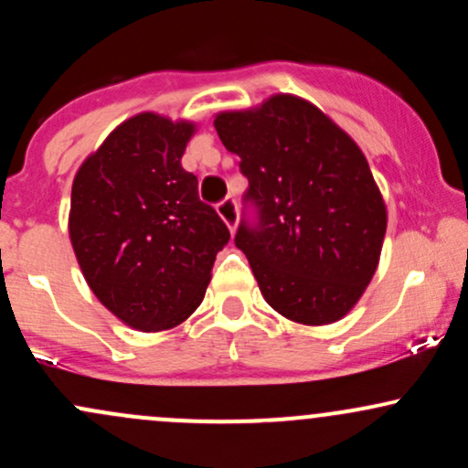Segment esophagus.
Listing matches in <instances>:
<instances>
[{"label": "esophagus", "instance_id": "obj_1", "mask_svg": "<svg viewBox=\"0 0 468 468\" xmlns=\"http://www.w3.org/2000/svg\"><path fill=\"white\" fill-rule=\"evenodd\" d=\"M218 216L224 219L230 233H233L235 227H238V204H235L233 197H227L218 204Z\"/></svg>", "mask_w": 468, "mask_h": 468}]
</instances>
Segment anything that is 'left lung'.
Wrapping results in <instances>:
<instances>
[{
    "mask_svg": "<svg viewBox=\"0 0 468 468\" xmlns=\"http://www.w3.org/2000/svg\"><path fill=\"white\" fill-rule=\"evenodd\" d=\"M219 141L239 155L255 229L239 224L261 294L294 324L343 319L372 282L388 230V207L367 158L347 132L294 94L216 114Z\"/></svg>",
    "mask_w": 468,
    "mask_h": 468,
    "instance_id": "left-lung-1",
    "label": "left lung"
}]
</instances>
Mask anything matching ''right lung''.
Returning <instances> with one entry per match:
<instances>
[{
  "instance_id": "right-lung-1",
  "label": "right lung",
  "mask_w": 468,
  "mask_h": 468,
  "mask_svg": "<svg viewBox=\"0 0 468 468\" xmlns=\"http://www.w3.org/2000/svg\"><path fill=\"white\" fill-rule=\"evenodd\" d=\"M191 121L141 112L83 160L72 182L68 230L85 282L122 324L141 332L196 313L216 255L229 241L216 208L182 169Z\"/></svg>"
}]
</instances>
